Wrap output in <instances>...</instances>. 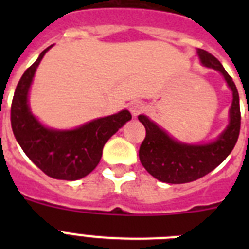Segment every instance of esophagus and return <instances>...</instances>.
<instances>
[{
    "label": "esophagus",
    "mask_w": 249,
    "mask_h": 249,
    "mask_svg": "<svg viewBox=\"0 0 249 249\" xmlns=\"http://www.w3.org/2000/svg\"><path fill=\"white\" fill-rule=\"evenodd\" d=\"M129 111H131L133 117H137L138 114H141L144 111V105L142 102H140V101H135V102H132L129 105Z\"/></svg>",
    "instance_id": "1"
}]
</instances>
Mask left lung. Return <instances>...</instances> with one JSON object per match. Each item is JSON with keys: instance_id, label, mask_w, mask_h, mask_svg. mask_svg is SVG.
<instances>
[{"instance_id": "obj_1", "label": "left lung", "mask_w": 249, "mask_h": 249, "mask_svg": "<svg viewBox=\"0 0 249 249\" xmlns=\"http://www.w3.org/2000/svg\"><path fill=\"white\" fill-rule=\"evenodd\" d=\"M204 66L221 72L233 92L230 124L214 142L202 146L184 144L172 140L163 129L149 121L146 116H138L146 128V137L140 147V160L147 172L158 181L166 183H188L212 172L228 157L234 148L241 129V108L237 87L218 59L207 51H197Z\"/></svg>"}]
</instances>
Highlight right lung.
<instances>
[{
  "label": "right lung",
  "instance_id": "right-lung-1",
  "mask_svg": "<svg viewBox=\"0 0 249 249\" xmlns=\"http://www.w3.org/2000/svg\"><path fill=\"white\" fill-rule=\"evenodd\" d=\"M51 47L42 51L22 74L11 105V126L21 148L43 173L56 179L76 181L97 167L106 142L132 116L124 109L72 131H54L42 126L31 113L27 96L37 66Z\"/></svg>",
  "mask_w": 249,
  "mask_h": 249
}]
</instances>
